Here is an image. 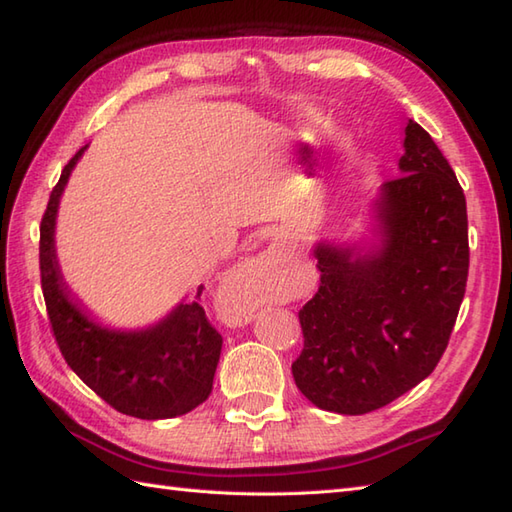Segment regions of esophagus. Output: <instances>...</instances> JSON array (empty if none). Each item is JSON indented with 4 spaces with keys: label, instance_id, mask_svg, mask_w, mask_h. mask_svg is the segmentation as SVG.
Here are the masks:
<instances>
[{
    "label": "esophagus",
    "instance_id": "1",
    "mask_svg": "<svg viewBox=\"0 0 512 512\" xmlns=\"http://www.w3.org/2000/svg\"><path fill=\"white\" fill-rule=\"evenodd\" d=\"M275 270H277L275 268V257L270 253H264V255L246 259V262L237 268L235 279L246 288H257V286L268 284V281L273 279ZM239 312H242L244 317L248 319V308L246 306H239Z\"/></svg>",
    "mask_w": 512,
    "mask_h": 512
}]
</instances>
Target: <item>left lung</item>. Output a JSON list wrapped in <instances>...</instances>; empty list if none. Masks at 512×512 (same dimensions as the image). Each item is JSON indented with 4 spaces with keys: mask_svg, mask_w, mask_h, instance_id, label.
I'll use <instances>...</instances> for the list:
<instances>
[{
    "mask_svg": "<svg viewBox=\"0 0 512 512\" xmlns=\"http://www.w3.org/2000/svg\"><path fill=\"white\" fill-rule=\"evenodd\" d=\"M400 176L383 182L376 242H319L321 284L299 310V391L319 409L361 416L422 383L447 350L469 277V220L458 178L416 121Z\"/></svg>",
    "mask_w": 512,
    "mask_h": 512,
    "instance_id": "8db88e82",
    "label": "left lung"
}]
</instances>
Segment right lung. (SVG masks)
<instances>
[{"mask_svg": "<svg viewBox=\"0 0 512 512\" xmlns=\"http://www.w3.org/2000/svg\"><path fill=\"white\" fill-rule=\"evenodd\" d=\"M85 149L63 167L41 220V288L54 339L72 372L116 411L140 420L182 416L209 398L222 352V336L200 303L180 301L149 328L114 330L90 317L61 275L54 226L65 184ZM200 295L202 286L195 299Z\"/></svg>", "mask_w": 512, "mask_h": 512, "instance_id": "obj_1", "label": "right lung"}]
</instances>
